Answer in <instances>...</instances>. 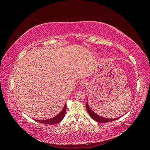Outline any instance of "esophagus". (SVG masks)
<instances>
[{
    "instance_id": "34e87169",
    "label": "esophagus",
    "mask_w": 150,
    "mask_h": 150,
    "mask_svg": "<svg viewBox=\"0 0 150 150\" xmlns=\"http://www.w3.org/2000/svg\"><path fill=\"white\" fill-rule=\"evenodd\" d=\"M86 84H87V81L86 80H82L81 81L80 85L81 86H85Z\"/></svg>"
}]
</instances>
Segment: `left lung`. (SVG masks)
I'll return each mask as SVG.
<instances>
[{
    "mask_svg": "<svg viewBox=\"0 0 150 150\" xmlns=\"http://www.w3.org/2000/svg\"><path fill=\"white\" fill-rule=\"evenodd\" d=\"M88 100V99H87ZM86 109H87V111L88 114L89 115V116L92 117V118L95 120L97 122H102V123H105V122H111L113 121H115L116 120H118L119 118H120V117H116V118H114V119H110V118H106V117H104L103 116H101L98 115L96 113H95L93 110H91V108L89 106L88 104V101L87 102V104H86Z\"/></svg>",
    "mask_w": 150,
    "mask_h": 150,
    "instance_id": "left-lung-1",
    "label": "left lung"
}]
</instances>
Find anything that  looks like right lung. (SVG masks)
I'll use <instances>...</instances> for the list:
<instances>
[{"mask_svg":"<svg viewBox=\"0 0 150 150\" xmlns=\"http://www.w3.org/2000/svg\"><path fill=\"white\" fill-rule=\"evenodd\" d=\"M66 103L65 104L64 106L63 107V109L62 110V111L59 113V114L56 116L55 117H52V118L51 119H48V120H36L38 122H41V123H44V124H46V125H55L59 122L60 121H61V120L64 118L65 113H66Z\"/></svg>","mask_w":150,"mask_h":150,"instance_id":"1","label":"right lung"}]
</instances>
